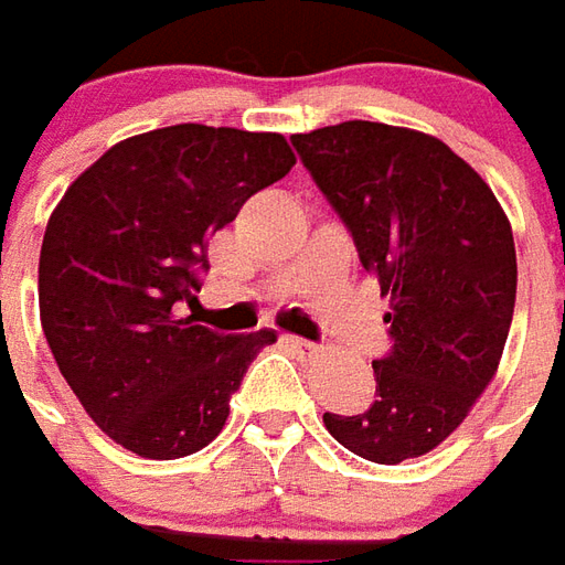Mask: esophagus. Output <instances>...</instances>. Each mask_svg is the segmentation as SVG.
Wrapping results in <instances>:
<instances>
[{"instance_id": "esophagus-1", "label": "esophagus", "mask_w": 565, "mask_h": 565, "mask_svg": "<svg viewBox=\"0 0 565 565\" xmlns=\"http://www.w3.org/2000/svg\"><path fill=\"white\" fill-rule=\"evenodd\" d=\"M284 342L296 349L299 354H318V342H309V339L302 337H290V333H284Z\"/></svg>"}]
</instances>
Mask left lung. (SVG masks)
<instances>
[{"instance_id": "8db88e82", "label": "left lung", "mask_w": 565, "mask_h": 565, "mask_svg": "<svg viewBox=\"0 0 565 565\" xmlns=\"http://www.w3.org/2000/svg\"><path fill=\"white\" fill-rule=\"evenodd\" d=\"M290 143L392 296L376 401L358 416L323 413V425L379 465L425 456L459 428L502 358L516 296L508 216L480 173L428 134L354 118Z\"/></svg>"}]
</instances>
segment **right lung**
Instances as JSON below:
<instances>
[{
    "mask_svg": "<svg viewBox=\"0 0 565 565\" xmlns=\"http://www.w3.org/2000/svg\"><path fill=\"white\" fill-rule=\"evenodd\" d=\"M294 164L281 134L171 125L113 146L51 214L42 330L85 413L125 449L180 459L223 431L275 330L226 337L183 306L199 302L211 235Z\"/></svg>",
    "mask_w": 565,
    "mask_h": 565,
    "instance_id": "obj_1",
    "label": "right lung"
}]
</instances>
